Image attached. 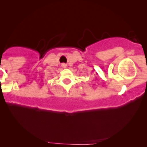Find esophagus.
<instances>
[{
  "mask_svg": "<svg viewBox=\"0 0 147 147\" xmlns=\"http://www.w3.org/2000/svg\"><path fill=\"white\" fill-rule=\"evenodd\" d=\"M66 66H67V65H66V64H65V63H62V67H63V68H65Z\"/></svg>",
  "mask_w": 147,
  "mask_h": 147,
  "instance_id": "esophagus-1",
  "label": "esophagus"
}]
</instances>
